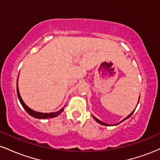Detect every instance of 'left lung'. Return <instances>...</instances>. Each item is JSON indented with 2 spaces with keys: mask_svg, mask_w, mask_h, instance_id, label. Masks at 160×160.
I'll list each match as a JSON object with an SVG mask.
<instances>
[{
  "mask_svg": "<svg viewBox=\"0 0 160 160\" xmlns=\"http://www.w3.org/2000/svg\"><path fill=\"white\" fill-rule=\"evenodd\" d=\"M134 111L132 112V113H131V114H129V115H128V117H126V118H125V119H124V120H122V121H124L125 120H126V119H128V117H131V116H132V113H134ZM93 118H94V119H95V121H96V122H98L99 124H102V125H104V126H110V125H108V124H107V123H104V122H102V121H100V120H98V119H97V118H95V117H93Z\"/></svg>",
  "mask_w": 160,
  "mask_h": 160,
  "instance_id": "8db88e82",
  "label": "left lung"
}]
</instances>
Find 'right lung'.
Listing matches in <instances>:
<instances>
[{
	"label": "right lung",
	"instance_id": "1",
	"mask_svg": "<svg viewBox=\"0 0 160 160\" xmlns=\"http://www.w3.org/2000/svg\"><path fill=\"white\" fill-rule=\"evenodd\" d=\"M16 88H17V95H18V98H19V99L20 103H21L24 109L27 111V113H28V114H30L33 117H35V118H38V119L53 118V117H57L58 114H60V113H61L62 112L64 111V108H62V109L60 110L59 111L54 112V113H39V112H36V111H33V110L30 109V108L28 107L26 104L24 103L22 99L21 96H20L19 89H18V86H16Z\"/></svg>",
	"mask_w": 160,
	"mask_h": 160
}]
</instances>
